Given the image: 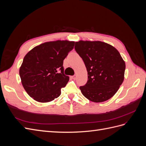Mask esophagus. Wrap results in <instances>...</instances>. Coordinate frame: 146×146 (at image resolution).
Listing matches in <instances>:
<instances>
[{"instance_id": "obj_1", "label": "esophagus", "mask_w": 146, "mask_h": 146, "mask_svg": "<svg viewBox=\"0 0 146 146\" xmlns=\"http://www.w3.org/2000/svg\"><path fill=\"white\" fill-rule=\"evenodd\" d=\"M72 78L74 79V80H76V75H74V76H72Z\"/></svg>"}]
</instances>
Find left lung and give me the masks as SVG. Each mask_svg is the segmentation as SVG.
<instances>
[{"mask_svg":"<svg viewBox=\"0 0 146 146\" xmlns=\"http://www.w3.org/2000/svg\"><path fill=\"white\" fill-rule=\"evenodd\" d=\"M75 50L84 61L88 81L80 87L83 95L102 102L116 94L124 79L125 64L113 46L101 41L76 42Z\"/></svg>","mask_w":146,"mask_h":146,"instance_id":"obj_1","label":"left lung"}]
</instances>
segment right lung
I'll list each match as a JSON object with an SVG mask.
<instances>
[{
    "mask_svg": "<svg viewBox=\"0 0 146 146\" xmlns=\"http://www.w3.org/2000/svg\"><path fill=\"white\" fill-rule=\"evenodd\" d=\"M74 44L66 40L44 42L24 56L19 75L23 86L31 98L44 103L60 96L61 89L69 80L64 74L63 60L74 48Z\"/></svg>",
    "mask_w": 146,
    "mask_h": 146,
    "instance_id": "right-lung-1",
    "label": "right lung"
}]
</instances>
